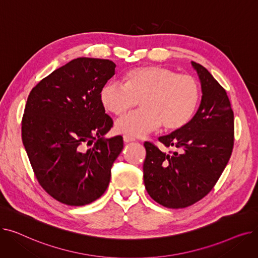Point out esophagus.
Returning a JSON list of instances; mask_svg holds the SVG:
<instances>
[{
    "label": "esophagus",
    "instance_id": "obj_1",
    "mask_svg": "<svg viewBox=\"0 0 258 258\" xmlns=\"http://www.w3.org/2000/svg\"><path fill=\"white\" fill-rule=\"evenodd\" d=\"M123 141H124V143H130V142L135 141V138H133L131 136H127V135H124V136H123Z\"/></svg>",
    "mask_w": 258,
    "mask_h": 258
}]
</instances>
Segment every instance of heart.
Here are the masks:
<instances>
[{
  "label": "heart",
  "instance_id": "heart-1",
  "mask_svg": "<svg viewBox=\"0 0 258 258\" xmlns=\"http://www.w3.org/2000/svg\"><path fill=\"white\" fill-rule=\"evenodd\" d=\"M124 84H105L99 94L102 106L115 116H123L140 101L141 111L117 121L116 130L141 137L162 125L177 131L194 117L201 99L199 81L191 75L161 66L135 68L124 75Z\"/></svg>",
  "mask_w": 258,
  "mask_h": 258
}]
</instances>
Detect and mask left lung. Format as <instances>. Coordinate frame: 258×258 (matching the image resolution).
Here are the masks:
<instances>
[{
  "label": "left lung",
  "mask_w": 258,
  "mask_h": 258,
  "mask_svg": "<svg viewBox=\"0 0 258 258\" xmlns=\"http://www.w3.org/2000/svg\"><path fill=\"white\" fill-rule=\"evenodd\" d=\"M202 85V101L182 128L159 138L175 152L144 142L145 188L160 205L179 209L206 197L220 179L234 145V116L226 90L200 63L191 62Z\"/></svg>",
  "instance_id": "8db88e82"
}]
</instances>
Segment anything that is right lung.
Returning <instances> with one entry per match:
<instances>
[{"mask_svg": "<svg viewBox=\"0 0 258 258\" xmlns=\"http://www.w3.org/2000/svg\"><path fill=\"white\" fill-rule=\"evenodd\" d=\"M115 68L108 59H73L40 80L27 99L23 144L39 185L62 204L100 198L123 148L121 136L103 139L113 119L99 94Z\"/></svg>", "mask_w": 258, "mask_h": 258, "instance_id": "1", "label": "right lung"}]
</instances>
